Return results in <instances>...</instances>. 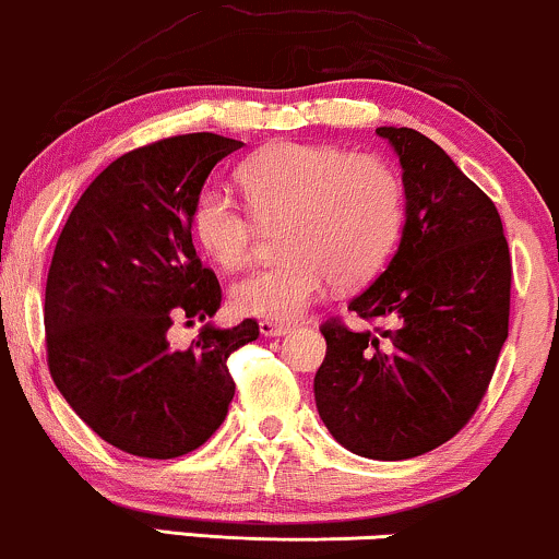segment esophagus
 <instances>
[{
	"label": "esophagus",
	"instance_id": "obj_1",
	"mask_svg": "<svg viewBox=\"0 0 559 559\" xmlns=\"http://www.w3.org/2000/svg\"><path fill=\"white\" fill-rule=\"evenodd\" d=\"M260 333L265 338H278V335L292 333V322H278V320H260Z\"/></svg>",
	"mask_w": 559,
	"mask_h": 559
}]
</instances>
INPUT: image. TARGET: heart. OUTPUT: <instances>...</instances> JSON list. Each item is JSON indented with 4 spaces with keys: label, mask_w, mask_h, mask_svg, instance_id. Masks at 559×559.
I'll return each mask as SVG.
<instances>
[{
    "label": "heart",
    "mask_w": 559,
    "mask_h": 559,
    "mask_svg": "<svg viewBox=\"0 0 559 559\" xmlns=\"http://www.w3.org/2000/svg\"><path fill=\"white\" fill-rule=\"evenodd\" d=\"M247 205L221 187H205L192 205V234L221 267L252 258L260 224L281 225V258L231 286L239 314L294 320L328 281L359 286L385 265L403 226V185L372 153L338 145L275 143L239 169Z\"/></svg>",
    "instance_id": "1"
}]
</instances>
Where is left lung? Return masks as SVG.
I'll return each mask as SVG.
<instances>
[{
    "mask_svg": "<svg viewBox=\"0 0 559 559\" xmlns=\"http://www.w3.org/2000/svg\"><path fill=\"white\" fill-rule=\"evenodd\" d=\"M378 134L399 156L406 224L393 260L348 309L390 325H322L314 403L346 450L406 461L448 442L487 393L513 271L500 213L453 158L408 127Z\"/></svg>",
    "mask_w": 559,
    "mask_h": 559,
    "instance_id": "1",
    "label": "left lung"
}]
</instances>
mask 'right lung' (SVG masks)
<instances>
[{
    "instance_id": "1",
    "label": "right lung",
    "mask_w": 559,
    "mask_h": 559,
    "mask_svg": "<svg viewBox=\"0 0 559 559\" xmlns=\"http://www.w3.org/2000/svg\"><path fill=\"white\" fill-rule=\"evenodd\" d=\"M245 143L192 132L124 153L87 185L46 278L51 378L109 445L140 459L200 448L234 399L226 359L260 335L254 320L205 322L174 348L179 318L207 320L221 286L192 247V205L207 174Z\"/></svg>"
}]
</instances>
